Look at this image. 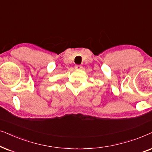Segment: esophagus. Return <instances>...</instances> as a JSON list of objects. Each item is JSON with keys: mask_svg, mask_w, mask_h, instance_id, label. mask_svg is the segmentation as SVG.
Instances as JSON below:
<instances>
[{"mask_svg": "<svg viewBox=\"0 0 152 152\" xmlns=\"http://www.w3.org/2000/svg\"><path fill=\"white\" fill-rule=\"evenodd\" d=\"M75 69H76V70H80L82 69V66L80 65H76L75 66Z\"/></svg>", "mask_w": 152, "mask_h": 152, "instance_id": "esophagus-1", "label": "esophagus"}]
</instances>
